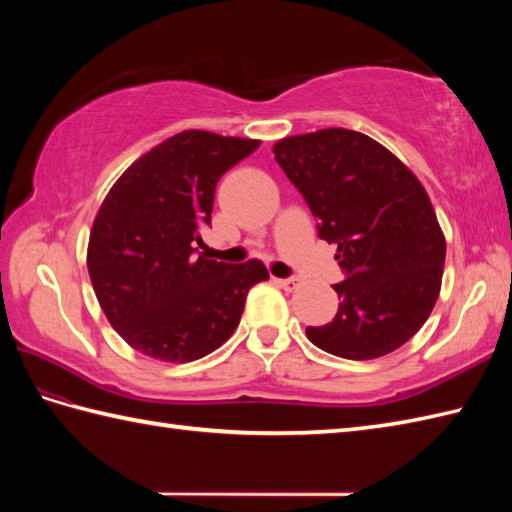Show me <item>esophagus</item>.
<instances>
[{"label":"esophagus","instance_id":"esophagus-1","mask_svg":"<svg viewBox=\"0 0 512 512\" xmlns=\"http://www.w3.org/2000/svg\"><path fill=\"white\" fill-rule=\"evenodd\" d=\"M275 284L281 286L284 290H295L299 286V279L297 277H286V279H275Z\"/></svg>","mask_w":512,"mask_h":512}]
</instances>
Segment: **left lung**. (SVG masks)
I'll return each mask as SVG.
<instances>
[{
  "label": "left lung",
  "instance_id": "1",
  "mask_svg": "<svg viewBox=\"0 0 512 512\" xmlns=\"http://www.w3.org/2000/svg\"><path fill=\"white\" fill-rule=\"evenodd\" d=\"M275 160L336 244L345 279L336 317L306 328L323 352L369 361L405 345L440 295L447 244L427 191L402 162L361 132L319 129L273 147Z\"/></svg>",
  "mask_w": 512,
  "mask_h": 512
}]
</instances>
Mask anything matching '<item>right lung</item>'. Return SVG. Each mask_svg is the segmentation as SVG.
<instances>
[{
    "mask_svg": "<svg viewBox=\"0 0 512 512\" xmlns=\"http://www.w3.org/2000/svg\"><path fill=\"white\" fill-rule=\"evenodd\" d=\"M259 140L200 129L138 158L107 193L90 233V279L112 328L158 361L189 363L217 350L242 319L262 262L224 264L198 253L215 187Z\"/></svg>",
    "mask_w": 512,
    "mask_h": 512,
    "instance_id": "add662e5",
    "label": "right lung"
}]
</instances>
